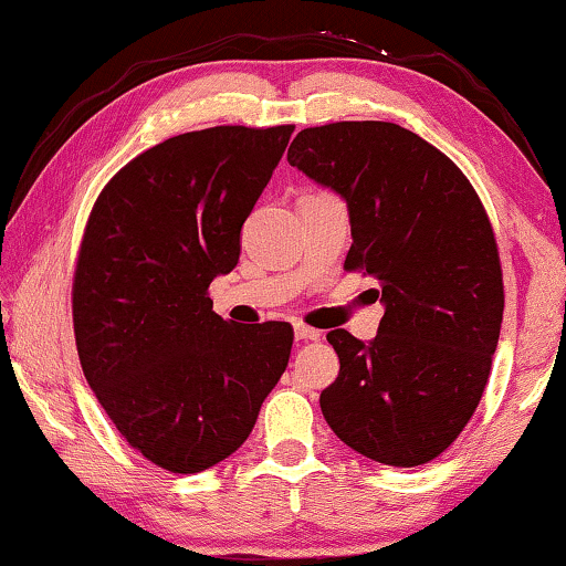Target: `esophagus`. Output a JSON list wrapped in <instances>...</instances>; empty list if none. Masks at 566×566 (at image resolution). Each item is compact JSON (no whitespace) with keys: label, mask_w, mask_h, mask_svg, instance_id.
<instances>
[{"label":"esophagus","mask_w":566,"mask_h":566,"mask_svg":"<svg viewBox=\"0 0 566 566\" xmlns=\"http://www.w3.org/2000/svg\"><path fill=\"white\" fill-rule=\"evenodd\" d=\"M294 335H297V339H304V343H315V339L322 337L319 329L307 325H294Z\"/></svg>","instance_id":"1"}]
</instances>
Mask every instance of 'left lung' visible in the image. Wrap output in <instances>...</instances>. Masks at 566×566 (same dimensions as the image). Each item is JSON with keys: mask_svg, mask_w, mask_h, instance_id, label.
I'll return each instance as SVG.
<instances>
[{"mask_svg": "<svg viewBox=\"0 0 566 566\" xmlns=\"http://www.w3.org/2000/svg\"><path fill=\"white\" fill-rule=\"evenodd\" d=\"M290 166L347 201V272L380 282L370 345L332 329L339 375L322 416L367 459L412 469L441 455L479 408L504 317L496 237L476 188L416 133L382 120L304 128Z\"/></svg>", "mask_w": 566, "mask_h": 566, "instance_id": "1", "label": "left lung"}]
</instances>
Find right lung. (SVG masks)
Segmentation results:
<instances>
[{
  "mask_svg": "<svg viewBox=\"0 0 566 566\" xmlns=\"http://www.w3.org/2000/svg\"><path fill=\"white\" fill-rule=\"evenodd\" d=\"M294 125H217L143 150L97 196L80 241L73 325L85 380L118 433L170 473L247 441L290 363V322L229 325L209 284Z\"/></svg>",
  "mask_w": 566,
  "mask_h": 566,
  "instance_id": "obj_1",
  "label": "right lung"
}]
</instances>
